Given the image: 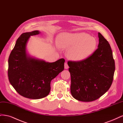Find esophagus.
Returning <instances> with one entry per match:
<instances>
[{
    "mask_svg": "<svg viewBox=\"0 0 123 123\" xmlns=\"http://www.w3.org/2000/svg\"><path fill=\"white\" fill-rule=\"evenodd\" d=\"M68 68H69V66H68V65L67 64V63H66V62L65 63V69H67Z\"/></svg>",
    "mask_w": 123,
    "mask_h": 123,
    "instance_id": "obj_1",
    "label": "esophagus"
}]
</instances>
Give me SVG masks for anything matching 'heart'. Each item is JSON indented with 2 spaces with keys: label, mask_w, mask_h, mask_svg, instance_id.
I'll return each instance as SVG.
<instances>
[{
  "label": "heart",
  "mask_w": 123,
  "mask_h": 123,
  "mask_svg": "<svg viewBox=\"0 0 123 123\" xmlns=\"http://www.w3.org/2000/svg\"><path fill=\"white\" fill-rule=\"evenodd\" d=\"M58 46L68 49L67 57L74 61H81L89 57L97 46V40L86 33H61L57 38Z\"/></svg>",
  "instance_id": "heart-1"
}]
</instances>
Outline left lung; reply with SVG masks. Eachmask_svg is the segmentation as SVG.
<instances>
[{"mask_svg":"<svg viewBox=\"0 0 123 123\" xmlns=\"http://www.w3.org/2000/svg\"><path fill=\"white\" fill-rule=\"evenodd\" d=\"M98 48L85 60L69 61L71 75L70 90L73 97L82 102L99 98L112 83L115 62L108 42L98 33Z\"/></svg>","mask_w":123,"mask_h":123,"instance_id":"left-lung-1","label":"left lung"}]
</instances>
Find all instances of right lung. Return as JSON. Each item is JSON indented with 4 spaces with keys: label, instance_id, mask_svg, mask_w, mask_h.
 Wrapping results in <instances>:
<instances>
[{
    "label": "right lung",
    "instance_id": "obj_1",
    "mask_svg": "<svg viewBox=\"0 0 123 123\" xmlns=\"http://www.w3.org/2000/svg\"><path fill=\"white\" fill-rule=\"evenodd\" d=\"M36 30L24 33L17 39L8 60L10 84L21 96L40 99L49 94L51 81L64 69L65 59L53 62L32 57L27 53L26 46L31 36L39 34Z\"/></svg>",
    "mask_w": 123,
    "mask_h": 123
}]
</instances>
